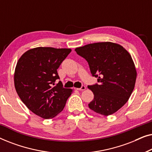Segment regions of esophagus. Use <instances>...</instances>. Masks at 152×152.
I'll return each mask as SVG.
<instances>
[{
	"instance_id": "1",
	"label": "esophagus",
	"mask_w": 152,
	"mask_h": 152,
	"mask_svg": "<svg viewBox=\"0 0 152 152\" xmlns=\"http://www.w3.org/2000/svg\"><path fill=\"white\" fill-rule=\"evenodd\" d=\"M75 89H76V90H77V91H84L85 89H86V86H82V87H81V88H76Z\"/></svg>"
}]
</instances>
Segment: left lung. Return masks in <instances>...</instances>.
<instances>
[{
	"label": "left lung",
	"mask_w": 152,
	"mask_h": 152,
	"mask_svg": "<svg viewBox=\"0 0 152 152\" xmlns=\"http://www.w3.org/2000/svg\"><path fill=\"white\" fill-rule=\"evenodd\" d=\"M88 61L93 76L99 84L88 86L94 98L88 107L108 116L126 103L134 91L137 72L132 56L120 44L112 42L90 43L75 48Z\"/></svg>",
	"instance_id": "left-lung-1"
}]
</instances>
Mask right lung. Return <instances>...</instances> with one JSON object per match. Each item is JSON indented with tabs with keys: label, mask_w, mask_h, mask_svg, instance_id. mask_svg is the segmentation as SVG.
I'll return each instance as SVG.
<instances>
[{
	"label": "right lung",
	"mask_w": 152,
	"mask_h": 152,
	"mask_svg": "<svg viewBox=\"0 0 152 152\" xmlns=\"http://www.w3.org/2000/svg\"><path fill=\"white\" fill-rule=\"evenodd\" d=\"M71 52L70 48L38 47L22 55L16 64L14 80L16 93L27 107L44 119L63 111L72 93L63 88L57 69Z\"/></svg>",
	"instance_id": "obj_1"
}]
</instances>
